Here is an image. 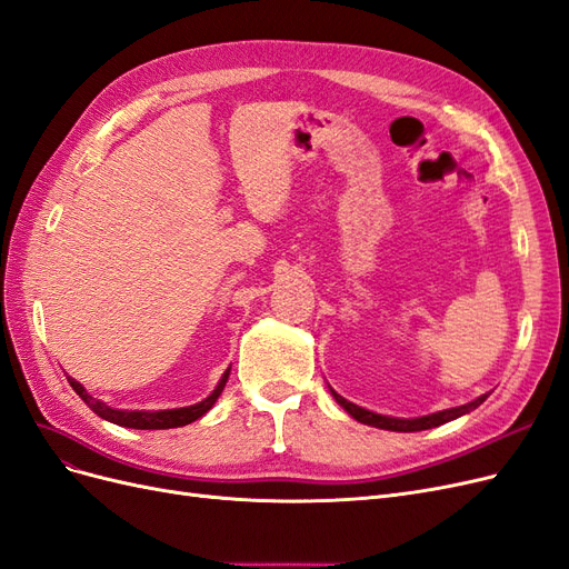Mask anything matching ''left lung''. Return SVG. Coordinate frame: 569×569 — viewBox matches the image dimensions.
<instances>
[{"label": "left lung", "mask_w": 569, "mask_h": 569, "mask_svg": "<svg viewBox=\"0 0 569 569\" xmlns=\"http://www.w3.org/2000/svg\"><path fill=\"white\" fill-rule=\"evenodd\" d=\"M329 393H331V398H335L356 421L367 423V426H375V428H383V430H398V433H417V430H428V428L442 426V423H447V421H455V419L468 415V411H473L476 407H480V405L487 400V396H480V398H476V400H471V402H466V405L433 411V415L415 417V419H402V417L377 415V411H371V409H365V407H360V405H356V402H350V400L341 398L331 386H329Z\"/></svg>", "instance_id": "1"}]
</instances>
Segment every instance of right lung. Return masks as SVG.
Masks as SVG:
<instances>
[{"label":"right lung","instance_id":"right-lung-1","mask_svg":"<svg viewBox=\"0 0 569 569\" xmlns=\"http://www.w3.org/2000/svg\"><path fill=\"white\" fill-rule=\"evenodd\" d=\"M228 377H230V367L223 371V377L219 379L217 388H213L204 400L188 405V407H176V409H117V407L106 405L103 400H96L93 396H89V390L80 381H74L72 377H68V381H70L74 393L80 396L91 407V411H96L101 419L117 423V426H124V428H136V430H164V428L188 426L192 421H198L200 417H204L207 411L213 407V402H217L219 396L223 393V386H226Z\"/></svg>","mask_w":569,"mask_h":569}]
</instances>
